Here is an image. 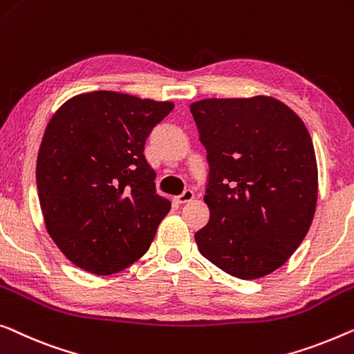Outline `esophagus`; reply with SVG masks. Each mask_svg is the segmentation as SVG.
Segmentation results:
<instances>
[{
	"label": "esophagus",
	"mask_w": 354,
	"mask_h": 354,
	"mask_svg": "<svg viewBox=\"0 0 354 354\" xmlns=\"http://www.w3.org/2000/svg\"><path fill=\"white\" fill-rule=\"evenodd\" d=\"M193 198H194L193 189H185V192H183L182 194H178V196L176 198V203H178V204H185V203L192 201Z\"/></svg>",
	"instance_id": "1"
}]
</instances>
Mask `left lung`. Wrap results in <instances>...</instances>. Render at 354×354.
I'll return each instance as SVG.
<instances>
[{"instance_id":"left-lung-1","label":"left lung","mask_w":354,"mask_h":354,"mask_svg":"<svg viewBox=\"0 0 354 354\" xmlns=\"http://www.w3.org/2000/svg\"><path fill=\"white\" fill-rule=\"evenodd\" d=\"M206 148L209 222L194 234L203 257L239 279L288 262L313 222L315 147L304 121L266 95L189 105Z\"/></svg>"}]
</instances>
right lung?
Here are the masks:
<instances>
[{"label":"right lung","mask_w":354,"mask_h":354,"mask_svg":"<svg viewBox=\"0 0 354 354\" xmlns=\"http://www.w3.org/2000/svg\"><path fill=\"white\" fill-rule=\"evenodd\" d=\"M172 102L86 92L71 97L46 126L37 188L49 236L92 274H113L150 248L171 203L156 193L145 140Z\"/></svg>","instance_id":"1"}]
</instances>
